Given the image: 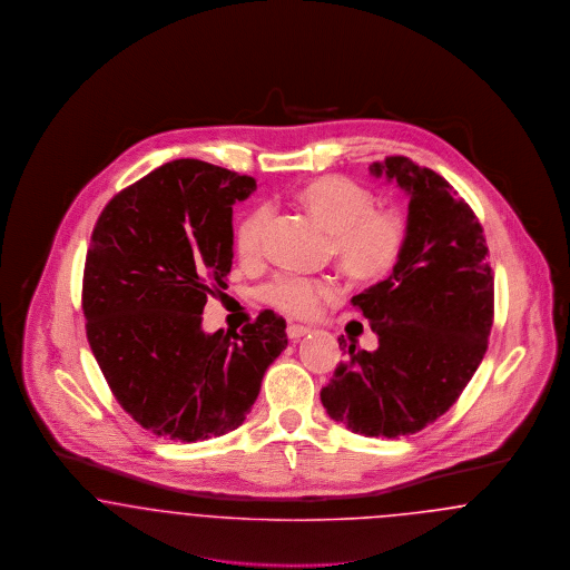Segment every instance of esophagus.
I'll use <instances>...</instances> for the list:
<instances>
[{
  "label": "esophagus",
  "instance_id": "obj_1",
  "mask_svg": "<svg viewBox=\"0 0 570 570\" xmlns=\"http://www.w3.org/2000/svg\"><path fill=\"white\" fill-rule=\"evenodd\" d=\"M312 328L309 326H303V325H291L288 326V340H293V342H297V340H301V337H305L307 333H309Z\"/></svg>",
  "mask_w": 570,
  "mask_h": 570
}]
</instances>
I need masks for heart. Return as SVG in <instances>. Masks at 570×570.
<instances>
[{"mask_svg":"<svg viewBox=\"0 0 570 570\" xmlns=\"http://www.w3.org/2000/svg\"><path fill=\"white\" fill-rule=\"evenodd\" d=\"M298 200L331 233V249L337 265L358 282H376L393 272L406 244V217L397 209H376V196L348 177H323L307 184ZM269 209L258 207L237 228V254L254 261L261 254ZM265 297L291 316H312L321 303L335 297L331 279L298 275L277 277Z\"/></svg>","mask_w":570,"mask_h":570,"instance_id":"b5f03b06","label":"heart"}]
</instances>
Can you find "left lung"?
Masks as SVG:
<instances>
[{"instance_id": "left-lung-1", "label": "left lung", "mask_w": 570, "mask_h": 570, "mask_svg": "<svg viewBox=\"0 0 570 570\" xmlns=\"http://www.w3.org/2000/svg\"><path fill=\"white\" fill-rule=\"evenodd\" d=\"M370 173L406 191V244L393 273L351 301L379 348L361 351L353 340L321 400L354 434L397 438L434 423L479 370L493 275L483 226L446 179L402 156Z\"/></svg>"}]
</instances>
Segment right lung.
I'll return each mask as SVG.
<instances>
[{"mask_svg":"<svg viewBox=\"0 0 570 570\" xmlns=\"http://www.w3.org/2000/svg\"><path fill=\"white\" fill-rule=\"evenodd\" d=\"M252 177L175 160L119 191L91 235L82 275L87 340L138 425L196 442L237 430L288 346L272 309L242 333L203 331L207 295L233 267V205Z\"/></svg>","mask_w":570,"mask_h":570,"instance_id":"add662e5","label":"right lung"}]
</instances>
